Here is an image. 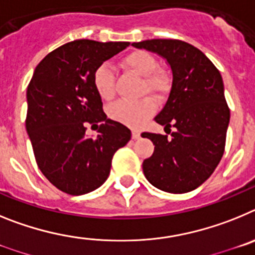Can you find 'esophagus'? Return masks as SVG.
I'll use <instances>...</instances> for the list:
<instances>
[{
  "mask_svg": "<svg viewBox=\"0 0 255 255\" xmlns=\"http://www.w3.org/2000/svg\"><path fill=\"white\" fill-rule=\"evenodd\" d=\"M131 136H132V139H135V140H136V139L140 138V132L136 131V130H134V131H132V134H131Z\"/></svg>",
  "mask_w": 255,
  "mask_h": 255,
  "instance_id": "obj_1",
  "label": "esophagus"
}]
</instances>
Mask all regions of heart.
Instances as JSON below:
<instances>
[{"instance_id":"obj_1","label":"heart","mask_w":255,"mask_h":255,"mask_svg":"<svg viewBox=\"0 0 255 255\" xmlns=\"http://www.w3.org/2000/svg\"><path fill=\"white\" fill-rule=\"evenodd\" d=\"M123 65L132 73L143 76L141 92L152 93L155 97H164L171 89V79L163 70L157 69V60L152 53L143 49L134 51L125 56ZM93 87L97 94L105 101H110L115 96V76L111 67L102 64L94 70ZM155 112V102L150 97L139 101H119L108 108V116L114 121L130 128H138Z\"/></svg>"}]
</instances>
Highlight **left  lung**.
<instances>
[{
    "label": "left lung",
    "instance_id": "left-lung-1",
    "mask_svg": "<svg viewBox=\"0 0 255 255\" xmlns=\"http://www.w3.org/2000/svg\"><path fill=\"white\" fill-rule=\"evenodd\" d=\"M167 61L172 71L168 100L154 121L167 135L143 132L154 152L144 159L143 172L155 188L188 193L211 176L225 152L230 108L217 67L197 47L179 39H148L132 43ZM167 132V134H170Z\"/></svg>",
    "mask_w": 255,
    "mask_h": 255
}]
</instances>
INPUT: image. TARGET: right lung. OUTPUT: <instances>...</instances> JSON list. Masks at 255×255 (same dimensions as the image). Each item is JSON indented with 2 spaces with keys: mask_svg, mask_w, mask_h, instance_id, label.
<instances>
[{
  "mask_svg": "<svg viewBox=\"0 0 255 255\" xmlns=\"http://www.w3.org/2000/svg\"><path fill=\"white\" fill-rule=\"evenodd\" d=\"M129 42L78 39L58 47L35 67L26 89V132L38 167L52 185L70 195L100 188L115 152L131 138L125 125L107 119L93 87L94 70ZM102 122L97 138L88 123Z\"/></svg>",
  "mask_w": 255,
  "mask_h": 255,
  "instance_id": "obj_1",
  "label": "right lung"
}]
</instances>
